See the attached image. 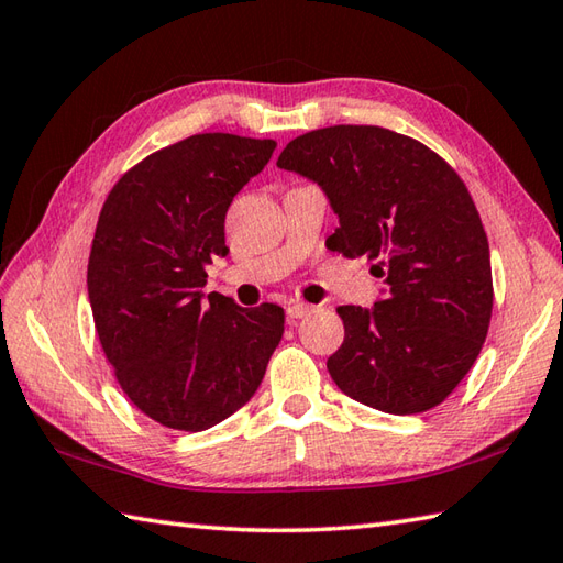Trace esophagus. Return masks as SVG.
Here are the masks:
<instances>
[{
  "mask_svg": "<svg viewBox=\"0 0 563 563\" xmlns=\"http://www.w3.org/2000/svg\"><path fill=\"white\" fill-rule=\"evenodd\" d=\"M314 307L312 305H305V302H290L288 307H285V312H288L290 319H302L307 314H312Z\"/></svg>",
  "mask_w": 563,
  "mask_h": 563,
  "instance_id": "1",
  "label": "esophagus"
}]
</instances>
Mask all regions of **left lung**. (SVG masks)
<instances>
[{
    "label": "left lung",
    "instance_id": "8db88e82",
    "mask_svg": "<svg viewBox=\"0 0 563 563\" xmlns=\"http://www.w3.org/2000/svg\"><path fill=\"white\" fill-rule=\"evenodd\" d=\"M278 168L322 187L339 214L327 246L366 256L388 285L371 310H336L344 344L327 368L339 390L390 415L444 402L478 358L493 312L488 236L464 180L424 143L354 124L292 139Z\"/></svg>",
    "mask_w": 563,
    "mask_h": 563
}]
</instances>
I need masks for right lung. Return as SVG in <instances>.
Wrapping results in <instances>:
<instances>
[{"instance_id": "1", "label": "right lung", "mask_w": 563, "mask_h": 563, "mask_svg": "<svg viewBox=\"0 0 563 563\" xmlns=\"http://www.w3.org/2000/svg\"><path fill=\"white\" fill-rule=\"evenodd\" d=\"M273 139L195 134L121 175L97 219L87 292L95 329L126 398L163 427L202 432L258 390L283 307L253 310L202 295L227 256L224 217L263 170Z\"/></svg>"}]
</instances>
